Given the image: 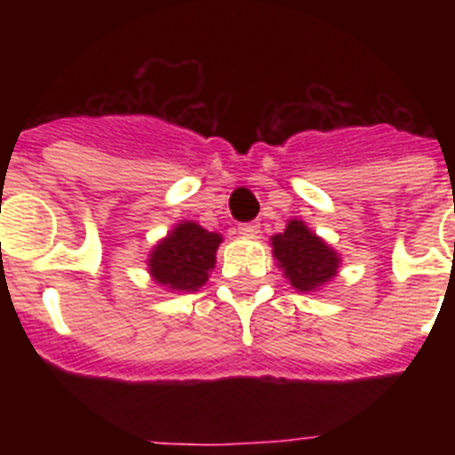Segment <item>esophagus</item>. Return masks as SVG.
I'll return each mask as SVG.
<instances>
[{
	"label": "esophagus",
	"mask_w": 455,
	"mask_h": 455,
	"mask_svg": "<svg viewBox=\"0 0 455 455\" xmlns=\"http://www.w3.org/2000/svg\"><path fill=\"white\" fill-rule=\"evenodd\" d=\"M257 232H259V225H255V223L239 225V235L246 236V239H252V236H257Z\"/></svg>",
	"instance_id": "esophagus-1"
}]
</instances>
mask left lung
I'll list each match as a JSON object with an SVG mask.
<instances>
[{
  "mask_svg": "<svg viewBox=\"0 0 455 455\" xmlns=\"http://www.w3.org/2000/svg\"><path fill=\"white\" fill-rule=\"evenodd\" d=\"M273 257L296 291H315L337 275L339 255L299 219L271 236Z\"/></svg>",
  "mask_w": 455,
  "mask_h": 455,
  "instance_id": "8db88e82",
  "label": "left lung"
}]
</instances>
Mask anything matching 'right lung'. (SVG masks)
Listing matches in <instances>:
<instances>
[{
    "mask_svg": "<svg viewBox=\"0 0 455 455\" xmlns=\"http://www.w3.org/2000/svg\"><path fill=\"white\" fill-rule=\"evenodd\" d=\"M223 236L207 232L193 220H182L164 236L148 257L152 280L172 291H198L216 264Z\"/></svg>",
    "mask_w": 455,
    "mask_h": 455,
    "instance_id": "1",
    "label": "right lung"
}]
</instances>
